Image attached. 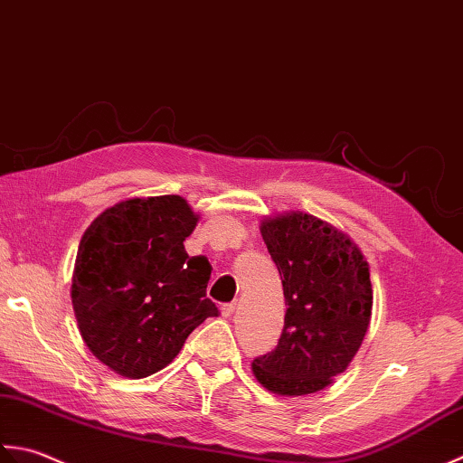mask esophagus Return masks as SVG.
Masks as SVG:
<instances>
[{
	"label": "esophagus",
	"instance_id": "esophagus-1",
	"mask_svg": "<svg viewBox=\"0 0 463 463\" xmlns=\"http://www.w3.org/2000/svg\"><path fill=\"white\" fill-rule=\"evenodd\" d=\"M235 307H238V304H235V301H232V304H223L222 306V314L225 316V317H230L233 311H235Z\"/></svg>",
	"mask_w": 463,
	"mask_h": 463
}]
</instances>
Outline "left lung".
<instances>
[{"label":"left lung","instance_id":"obj_1","mask_svg":"<svg viewBox=\"0 0 463 463\" xmlns=\"http://www.w3.org/2000/svg\"><path fill=\"white\" fill-rule=\"evenodd\" d=\"M260 232L288 309L278 347L256 357L251 372L273 393H316L347 370L370 327V266L350 235L316 215L263 218Z\"/></svg>","mask_w":463,"mask_h":463}]
</instances>
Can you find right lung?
Returning a JSON list of instances; mask_svg holds the SVG:
<instances>
[{
    "mask_svg": "<svg viewBox=\"0 0 463 463\" xmlns=\"http://www.w3.org/2000/svg\"><path fill=\"white\" fill-rule=\"evenodd\" d=\"M200 215L179 195L131 197L83 232L71 304L90 352L131 380L164 370L187 335L218 316L205 298L212 266L184 241Z\"/></svg>",
    "mask_w": 463,
    "mask_h": 463,
    "instance_id": "add662e5",
    "label": "right lung"
}]
</instances>
